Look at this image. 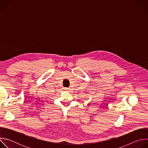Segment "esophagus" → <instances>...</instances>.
<instances>
[{"mask_svg": "<svg viewBox=\"0 0 148 148\" xmlns=\"http://www.w3.org/2000/svg\"><path fill=\"white\" fill-rule=\"evenodd\" d=\"M64 90H66V91H68V90H69V88H64Z\"/></svg>", "mask_w": 148, "mask_h": 148, "instance_id": "esophagus-1", "label": "esophagus"}]
</instances>
